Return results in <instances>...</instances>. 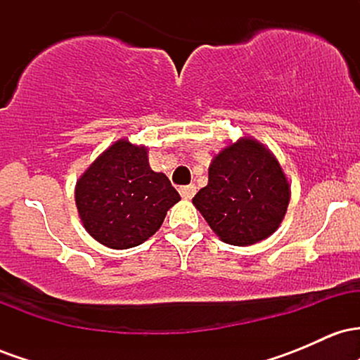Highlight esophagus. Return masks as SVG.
Here are the masks:
<instances>
[{"label": "esophagus", "mask_w": 360, "mask_h": 360, "mask_svg": "<svg viewBox=\"0 0 360 360\" xmlns=\"http://www.w3.org/2000/svg\"><path fill=\"white\" fill-rule=\"evenodd\" d=\"M179 193H181V196L184 198V200H191L194 194H196V186H194V184L183 186V188H179Z\"/></svg>", "instance_id": "34e87169"}]
</instances>
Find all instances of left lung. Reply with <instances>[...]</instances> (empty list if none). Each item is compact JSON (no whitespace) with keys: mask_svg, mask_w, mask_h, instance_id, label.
Returning <instances> with one entry per match:
<instances>
[{"mask_svg":"<svg viewBox=\"0 0 360 360\" xmlns=\"http://www.w3.org/2000/svg\"><path fill=\"white\" fill-rule=\"evenodd\" d=\"M291 186L264 143L240 137L213 155L208 184L193 205L221 242L247 247L266 240L286 214Z\"/></svg>","mask_w":360,"mask_h":360,"instance_id":"left-lung-1","label":"left lung"}]
</instances>
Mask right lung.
Returning a JSON list of instances; mask_svg holds the SVG:
<instances>
[{
	"label": "right lung",
	"mask_w": 360,
	"mask_h": 360,
	"mask_svg": "<svg viewBox=\"0 0 360 360\" xmlns=\"http://www.w3.org/2000/svg\"><path fill=\"white\" fill-rule=\"evenodd\" d=\"M146 146L120 139L82 172L74 189L86 232L110 249H131L154 235L179 193L148 164Z\"/></svg>",
	"instance_id": "obj_1"
}]
</instances>
